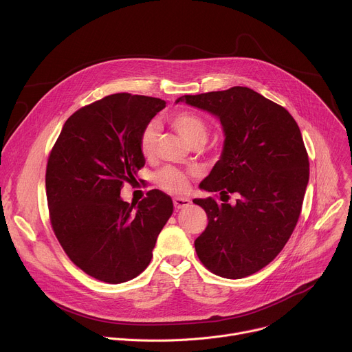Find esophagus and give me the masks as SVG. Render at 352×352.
I'll use <instances>...</instances> for the list:
<instances>
[{"instance_id": "34e87169", "label": "esophagus", "mask_w": 352, "mask_h": 352, "mask_svg": "<svg viewBox=\"0 0 352 352\" xmlns=\"http://www.w3.org/2000/svg\"><path fill=\"white\" fill-rule=\"evenodd\" d=\"M174 208L175 209H184L190 205V200L188 197H174Z\"/></svg>"}]
</instances>
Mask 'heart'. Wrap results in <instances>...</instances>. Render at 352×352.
Wrapping results in <instances>:
<instances>
[{"label": "heart", "instance_id": "heart-1", "mask_svg": "<svg viewBox=\"0 0 352 352\" xmlns=\"http://www.w3.org/2000/svg\"><path fill=\"white\" fill-rule=\"evenodd\" d=\"M168 124L192 146H199L206 142L209 135V126L204 117L189 111L177 110L167 117ZM157 128L155 125H147L139 138V150L143 157L152 159L156 153L157 146ZM156 184L170 193H185L189 189L188 175L171 166H167L156 173Z\"/></svg>", "mask_w": 352, "mask_h": 352}]
</instances>
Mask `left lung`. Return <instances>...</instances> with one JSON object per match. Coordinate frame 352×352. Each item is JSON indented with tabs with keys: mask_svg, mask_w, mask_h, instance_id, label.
<instances>
[{
	"mask_svg": "<svg viewBox=\"0 0 352 352\" xmlns=\"http://www.w3.org/2000/svg\"><path fill=\"white\" fill-rule=\"evenodd\" d=\"M184 100L217 116L226 133L220 160L200 184L223 204L214 196L193 200L208 214L195 239L197 258L220 277L250 276L281 252L298 223L309 181L302 135L284 107L249 87L186 94L177 103Z\"/></svg>",
	"mask_w": 352,
	"mask_h": 352,
	"instance_id": "8db88e82",
	"label": "left lung"
}]
</instances>
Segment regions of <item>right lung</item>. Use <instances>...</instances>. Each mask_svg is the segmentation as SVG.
I'll list each match as a JSON object with an SVG mask.
<instances>
[{
  "label": "right lung",
  "mask_w": 352,
  "mask_h": 352,
  "mask_svg": "<svg viewBox=\"0 0 352 352\" xmlns=\"http://www.w3.org/2000/svg\"><path fill=\"white\" fill-rule=\"evenodd\" d=\"M164 107L156 97L106 96L75 111L50 152V223L67 256L96 280L118 284L139 276L173 214L171 197L159 189L138 206L120 196L144 166L142 131Z\"/></svg>",
  "instance_id": "obj_1"
}]
</instances>
